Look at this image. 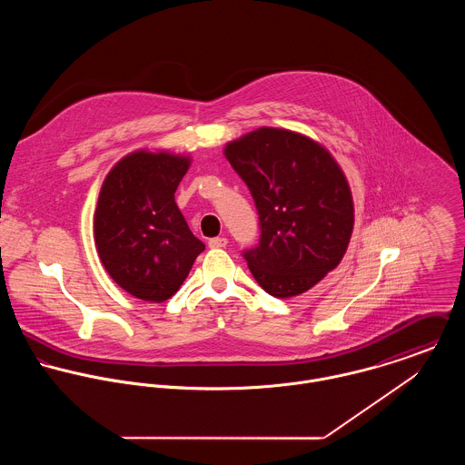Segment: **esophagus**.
Returning <instances> with one entry per match:
<instances>
[{
  "instance_id": "obj_1",
  "label": "esophagus",
  "mask_w": 465,
  "mask_h": 465,
  "mask_svg": "<svg viewBox=\"0 0 465 465\" xmlns=\"http://www.w3.org/2000/svg\"><path fill=\"white\" fill-rule=\"evenodd\" d=\"M211 249H223L227 245V238L223 236H218V238H211L209 243H207Z\"/></svg>"
}]
</instances>
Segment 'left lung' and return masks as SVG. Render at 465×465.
I'll list each match as a JSON object with an SVG mask.
<instances>
[{
    "mask_svg": "<svg viewBox=\"0 0 465 465\" xmlns=\"http://www.w3.org/2000/svg\"><path fill=\"white\" fill-rule=\"evenodd\" d=\"M247 184L260 243L243 258L266 293H304L341 262L354 225L352 195L331 153L302 134L263 127L223 150Z\"/></svg>",
    "mask_w": 465,
    "mask_h": 465,
    "instance_id": "left-lung-1",
    "label": "left lung"
}]
</instances>
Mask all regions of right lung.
<instances>
[{
  "label": "right lung",
  "mask_w": 465,
  "mask_h": 465,
  "mask_svg": "<svg viewBox=\"0 0 465 465\" xmlns=\"http://www.w3.org/2000/svg\"><path fill=\"white\" fill-rule=\"evenodd\" d=\"M188 168V157L137 150L107 173L100 190L98 256L114 282L141 301L170 299L205 249L173 197Z\"/></svg>",
  "instance_id": "1"
}]
</instances>
